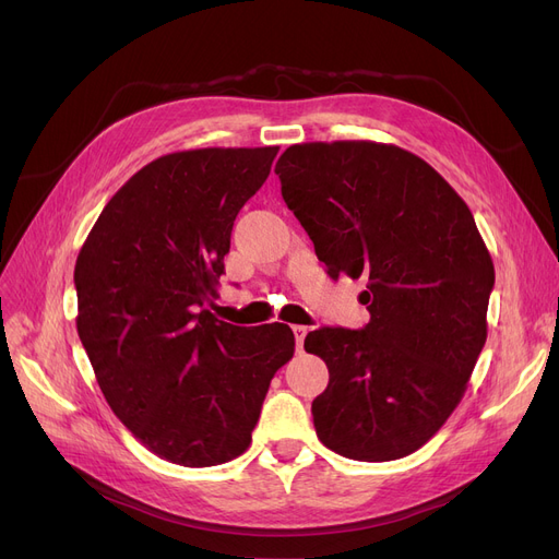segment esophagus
Instances as JSON below:
<instances>
[{"instance_id": "34e87169", "label": "esophagus", "mask_w": 559, "mask_h": 559, "mask_svg": "<svg viewBox=\"0 0 559 559\" xmlns=\"http://www.w3.org/2000/svg\"><path fill=\"white\" fill-rule=\"evenodd\" d=\"M292 333H295L297 348L301 350V348H304V340H306V335H308V326H292Z\"/></svg>"}]
</instances>
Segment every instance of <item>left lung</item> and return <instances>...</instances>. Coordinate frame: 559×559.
Wrapping results in <instances>:
<instances>
[{
    "instance_id": "obj_1",
    "label": "left lung",
    "mask_w": 559,
    "mask_h": 559,
    "mask_svg": "<svg viewBox=\"0 0 559 559\" xmlns=\"http://www.w3.org/2000/svg\"><path fill=\"white\" fill-rule=\"evenodd\" d=\"M276 174L329 276L367 278L369 324L317 329L304 344L329 367L317 437L362 462L415 453L457 407L487 340L493 262L474 215L394 144H292Z\"/></svg>"
}]
</instances>
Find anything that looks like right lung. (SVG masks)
I'll return each mask as SVG.
<instances>
[{
	"label": "right lung",
	"instance_id": "right-lung-1",
	"mask_svg": "<svg viewBox=\"0 0 559 559\" xmlns=\"http://www.w3.org/2000/svg\"><path fill=\"white\" fill-rule=\"evenodd\" d=\"M278 146L156 158L106 203L83 242L76 331L97 383L142 447L181 466L249 449L274 373L295 356L285 324L217 319L230 230Z\"/></svg>",
	"mask_w": 559,
	"mask_h": 559
}]
</instances>
